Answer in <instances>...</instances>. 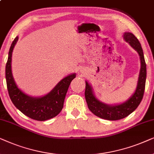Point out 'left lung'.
<instances>
[{
	"label": "left lung",
	"mask_w": 154,
	"mask_h": 154,
	"mask_svg": "<svg viewBox=\"0 0 154 154\" xmlns=\"http://www.w3.org/2000/svg\"><path fill=\"white\" fill-rule=\"evenodd\" d=\"M124 38L133 48L137 51L140 57V72H139L137 89L134 94L128 101L121 104H117L115 106L107 105L98 101L95 97L91 87L86 81L85 95L88 108L95 116L108 120H120L132 113L141 103L144 93L146 78V65L145 63L142 48L139 40L132 33H125Z\"/></svg>",
	"instance_id": "1"
}]
</instances>
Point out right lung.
Instances as JSON below:
<instances>
[{
  "label": "right lung",
  "instance_id": "1",
  "mask_svg": "<svg viewBox=\"0 0 154 154\" xmlns=\"http://www.w3.org/2000/svg\"><path fill=\"white\" fill-rule=\"evenodd\" d=\"M18 40V36L12 43L5 66V78L10 98L13 103L22 113L33 120L45 121L60 113L63 108L65 98L72 80L76 74L63 78L51 91L42 97H32L26 95L16 85L11 69L12 53Z\"/></svg>",
  "mask_w": 154,
  "mask_h": 154
}]
</instances>
